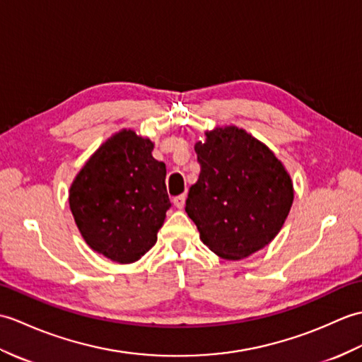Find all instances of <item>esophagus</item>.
Listing matches in <instances>:
<instances>
[{"instance_id": "esophagus-1", "label": "esophagus", "mask_w": 362, "mask_h": 362, "mask_svg": "<svg viewBox=\"0 0 362 362\" xmlns=\"http://www.w3.org/2000/svg\"><path fill=\"white\" fill-rule=\"evenodd\" d=\"M173 204H175V207L182 209V207H184V204H186V195H178V197H175V198H173Z\"/></svg>"}]
</instances>
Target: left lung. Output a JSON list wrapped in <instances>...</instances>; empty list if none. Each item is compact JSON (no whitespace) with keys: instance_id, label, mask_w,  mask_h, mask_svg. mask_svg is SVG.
<instances>
[{"instance_id":"8db88e82","label":"left lung","mask_w":362,"mask_h":362,"mask_svg":"<svg viewBox=\"0 0 362 362\" xmlns=\"http://www.w3.org/2000/svg\"><path fill=\"white\" fill-rule=\"evenodd\" d=\"M195 144L202 165L186 212L202 242L221 259L242 260L282 229L294 199L284 163L268 146L235 125L215 127Z\"/></svg>"}]
</instances>
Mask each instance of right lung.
<instances>
[{"mask_svg":"<svg viewBox=\"0 0 362 362\" xmlns=\"http://www.w3.org/2000/svg\"><path fill=\"white\" fill-rule=\"evenodd\" d=\"M153 147L122 128L94 151L69 187V209L85 243L120 264L150 251L172 206L165 164L151 155Z\"/></svg>","mask_w":362,"mask_h":362,"instance_id":"obj_1","label":"right lung"}]
</instances>
